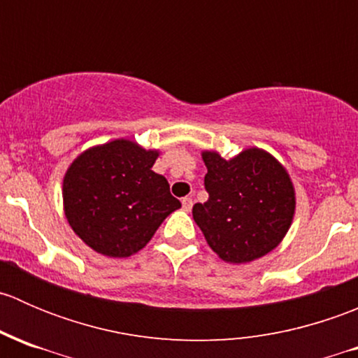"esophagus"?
I'll return each mask as SVG.
<instances>
[{
  "label": "esophagus",
  "mask_w": 358,
  "mask_h": 358,
  "mask_svg": "<svg viewBox=\"0 0 358 358\" xmlns=\"http://www.w3.org/2000/svg\"><path fill=\"white\" fill-rule=\"evenodd\" d=\"M182 206H183V209H185V211H190V209H192V199H190V197H183Z\"/></svg>",
  "instance_id": "obj_1"
}]
</instances>
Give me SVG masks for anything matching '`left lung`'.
Instances as JSON below:
<instances>
[{
    "label": "left lung",
    "instance_id": "obj_1",
    "mask_svg": "<svg viewBox=\"0 0 358 358\" xmlns=\"http://www.w3.org/2000/svg\"><path fill=\"white\" fill-rule=\"evenodd\" d=\"M209 199L192 208L209 248L225 263L243 265L282 243L296 211V190L282 162L258 147L232 159L202 150Z\"/></svg>",
    "mask_w": 358,
    "mask_h": 358
}]
</instances>
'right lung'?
I'll return each mask as SVG.
<instances>
[{
	"label": "right lung",
	"mask_w": 358,
	"mask_h": 358,
	"mask_svg": "<svg viewBox=\"0 0 358 358\" xmlns=\"http://www.w3.org/2000/svg\"><path fill=\"white\" fill-rule=\"evenodd\" d=\"M159 154L129 138H115L83 150L69 164L64 213L86 246L109 258H128L182 208L169 194L168 180L152 171Z\"/></svg>",
	"instance_id": "1"
}]
</instances>
